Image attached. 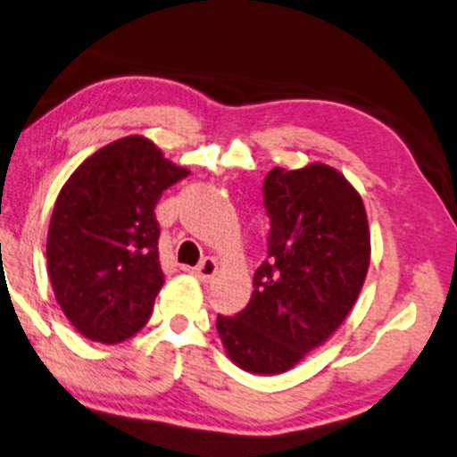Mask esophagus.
I'll list each match as a JSON object with an SVG mask.
<instances>
[{"mask_svg": "<svg viewBox=\"0 0 457 457\" xmlns=\"http://www.w3.org/2000/svg\"><path fill=\"white\" fill-rule=\"evenodd\" d=\"M217 260H212V257H204V260H202L200 263H197V266L194 268V274L197 278H200V281H204V283H208V281H212L214 278V274H217Z\"/></svg>", "mask_w": 457, "mask_h": 457, "instance_id": "obj_1", "label": "esophagus"}]
</instances>
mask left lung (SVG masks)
<instances>
[{
    "mask_svg": "<svg viewBox=\"0 0 457 457\" xmlns=\"http://www.w3.org/2000/svg\"><path fill=\"white\" fill-rule=\"evenodd\" d=\"M262 191L268 257L253 277L249 304L234 317L217 315V332L236 366L278 375L326 343L353 309L370 234L360 194L323 163L274 168Z\"/></svg>",
    "mask_w": 457,
    "mask_h": 457,
    "instance_id": "1",
    "label": "left lung"
}]
</instances>
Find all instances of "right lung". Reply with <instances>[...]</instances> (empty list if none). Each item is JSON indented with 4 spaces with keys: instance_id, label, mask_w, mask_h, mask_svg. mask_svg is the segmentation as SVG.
Here are the masks:
<instances>
[{
    "instance_id": "obj_1",
    "label": "right lung",
    "mask_w": 457,
    "mask_h": 457,
    "mask_svg": "<svg viewBox=\"0 0 457 457\" xmlns=\"http://www.w3.org/2000/svg\"><path fill=\"white\" fill-rule=\"evenodd\" d=\"M189 174L128 136L76 168L54 202L46 262L54 298L82 337L117 345L146 326L163 285L155 206Z\"/></svg>"
}]
</instances>
